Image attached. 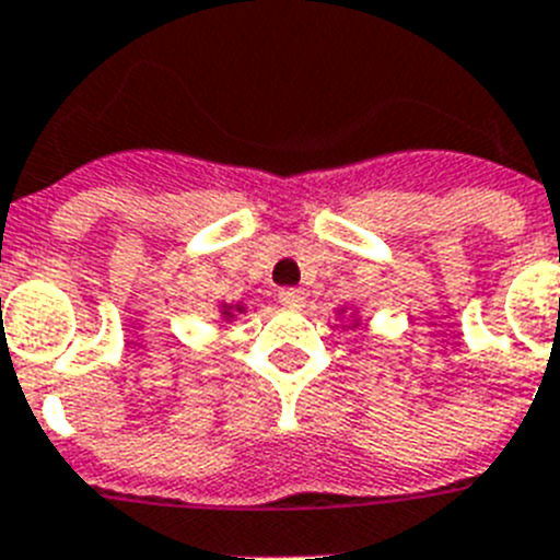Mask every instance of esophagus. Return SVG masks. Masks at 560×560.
Wrapping results in <instances>:
<instances>
[{"instance_id": "esophagus-1", "label": "esophagus", "mask_w": 560, "mask_h": 560, "mask_svg": "<svg viewBox=\"0 0 560 560\" xmlns=\"http://www.w3.org/2000/svg\"><path fill=\"white\" fill-rule=\"evenodd\" d=\"M277 300H280L285 308H303L305 291L303 289H280L277 291Z\"/></svg>"}]
</instances>
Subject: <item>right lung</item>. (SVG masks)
Segmentation results:
<instances>
[{
  "instance_id": "right-lung-1",
  "label": "right lung",
  "mask_w": 560,
  "mask_h": 560,
  "mask_svg": "<svg viewBox=\"0 0 560 560\" xmlns=\"http://www.w3.org/2000/svg\"><path fill=\"white\" fill-rule=\"evenodd\" d=\"M237 311H241V308H237ZM224 314H230V308H226V311H224Z\"/></svg>"
}]
</instances>
